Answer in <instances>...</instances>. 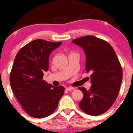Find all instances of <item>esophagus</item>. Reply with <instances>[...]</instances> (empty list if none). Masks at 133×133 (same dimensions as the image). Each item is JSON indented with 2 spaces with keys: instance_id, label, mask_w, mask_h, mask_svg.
Instances as JSON below:
<instances>
[{
  "instance_id": "34e87169",
  "label": "esophagus",
  "mask_w": 133,
  "mask_h": 133,
  "mask_svg": "<svg viewBox=\"0 0 133 133\" xmlns=\"http://www.w3.org/2000/svg\"><path fill=\"white\" fill-rule=\"evenodd\" d=\"M75 89L74 88H72V87H69V88H66V90L68 91H71Z\"/></svg>"
}]
</instances>
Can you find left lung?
<instances>
[{"instance_id":"8db88e82","label":"left lung","mask_w":133,"mask_h":133,"mask_svg":"<svg viewBox=\"0 0 133 133\" xmlns=\"http://www.w3.org/2000/svg\"><path fill=\"white\" fill-rule=\"evenodd\" d=\"M72 42L83 48L85 70L91 73L90 89L78 88L84 94L79 106L88 115H100L109 109L118 95L123 76L121 64L113 48L104 40L88 35Z\"/></svg>"}]
</instances>
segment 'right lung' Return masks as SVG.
<instances>
[{"mask_svg":"<svg viewBox=\"0 0 133 133\" xmlns=\"http://www.w3.org/2000/svg\"><path fill=\"white\" fill-rule=\"evenodd\" d=\"M61 44L35 40L21 48L15 58L9 76L11 88L23 109L32 117L50 115L64 95V87H53L43 80V73L49 69L50 53Z\"/></svg>","mask_w":133,"mask_h":133,"instance_id":"right-lung-1","label":"right lung"}]
</instances>
